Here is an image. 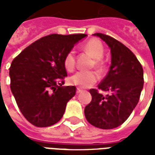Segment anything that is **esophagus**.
<instances>
[{
  "instance_id": "34e87169",
  "label": "esophagus",
  "mask_w": 155,
  "mask_h": 155,
  "mask_svg": "<svg viewBox=\"0 0 155 155\" xmlns=\"http://www.w3.org/2000/svg\"><path fill=\"white\" fill-rule=\"evenodd\" d=\"M81 92H82V89H80V88H77V92H76L77 94H78V93H80Z\"/></svg>"
}]
</instances>
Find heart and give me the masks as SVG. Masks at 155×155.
Wrapping results in <instances>:
<instances>
[{
	"label": "heart",
	"instance_id": "b5f03b06",
	"mask_svg": "<svg viewBox=\"0 0 155 155\" xmlns=\"http://www.w3.org/2000/svg\"><path fill=\"white\" fill-rule=\"evenodd\" d=\"M84 49L86 50L95 60V67L101 69L104 66V63L100 59L103 58L104 48L100 41L97 39L89 40L84 45ZM63 65L66 70L69 72L72 71L76 65L75 52L74 51H69L64 57ZM98 80V75L95 72L90 71H79L70 77L69 81L72 85L81 88H87L93 86Z\"/></svg>",
	"mask_w": 155,
	"mask_h": 155
}]
</instances>
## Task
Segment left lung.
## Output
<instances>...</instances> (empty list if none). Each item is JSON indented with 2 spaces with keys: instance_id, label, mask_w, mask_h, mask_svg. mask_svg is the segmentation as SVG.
<instances>
[{
  "instance_id": "1",
  "label": "left lung",
  "mask_w": 155,
  "mask_h": 155,
  "mask_svg": "<svg viewBox=\"0 0 155 155\" xmlns=\"http://www.w3.org/2000/svg\"><path fill=\"white\" fill-rule=\"evenodd\" d=\"M110 48L112 60L109 71L97 87L108 92L107 95L98 90H89L92 101L84 109V114L91 124L112 129L124 124L139 103L143 86L142 65L126 46L114 37L95 33Z\"/></svg>"
}]
</instances>
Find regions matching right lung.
<instances>
[{
	"label": "right lung",
	"mask_w": 155,
	"mask_h": 155,
	"mask_svg": "<svg viewBox=\"0 0 155 155\" xmlns=\"http://www.w3.org/2000/svg\"><path fill=\"white\" fill-rule=\"evenodd\" d=\"M86 34H51L38 39L13 59L11 90L20 111L37 127L58 123L76 94L75 86L63 87L68 76L65 55Z\"/></svg>",
	"instance_id": "right-lung-1"
}]
</instances>
